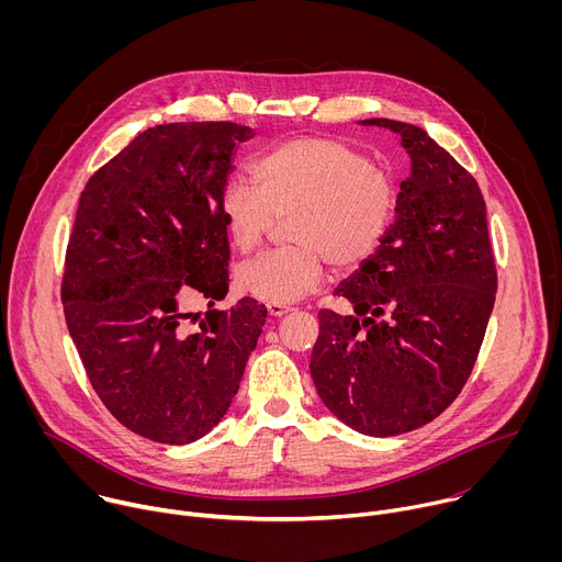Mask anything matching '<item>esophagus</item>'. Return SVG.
<instances>
[{
  "instance_id": "obj_1",
  "label": "esophagus",
  "mask_w": 562,
  "mask_h": 562,
  "mask_svg": "<svg viewBox=\"0 0 562 562\" xmlns=\"http://www.w3.org/2000/svg\"><path fill=\"white\" fill-rule=\"evenodd\" d=\"M269 308V315H273V317H280V315H286L289 311H293L289 304H269L267 306Z\"/></svg>"
}]
</instances>
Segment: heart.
Masks as SVG:
<instances>
[{
	"mask_svg": "<svg viewBox=\"0 0 562 562\" xmlns=\"http://www.w3.org/2000/svg\"><path fill=\"white\" fill-rule=\"evenodd\" d=\"M254 187L228 180L220 217L239 254L258 249L276 217H286L291 245L267 251L235 271V284L269 304L297 300L323 280L325 265L349 271L384 243L395 211L389 171L351 144L325 135H297L271 144L251 162Z\"/></svg>",
	"mask_w": 562,
	"mask_h": 562,
	"instance_id": "heart-1",
	"label": "heart"
}]
</instances>
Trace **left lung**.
Segmentation results:
<instances>
[{
    "label": "left lung",
    "instance_id": "left-lung-1",
    "mask_svg": "<svg viewBox=\"0 0 562 562\" xmlns=\"http://www.w3.org/2000/svg\"><path fill=\"white\" fill-rule=\"evenodd\" d=\"M403 137L412 176L380 249L336 289L353 313H317L311 378L327 409L375 438L414 431L462 391L498 273L477 182L420 126L362 120Z\"/></svg>",
    "mask_w": 562,
    "mask_h": 562
}]
</instances>
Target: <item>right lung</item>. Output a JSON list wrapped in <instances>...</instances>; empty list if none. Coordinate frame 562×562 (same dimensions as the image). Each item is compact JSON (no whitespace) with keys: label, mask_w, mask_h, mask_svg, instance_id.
<instances>
[{"label":"right lung","mask_w":562,"mask_h":562,"mask_svg":"<svg viewBox=\"0 0 562 562\" xmlns=\"http://www.w3.org/2000/svg\"><path fill=\"white\" fill-rule=\"evenodd\" d=\"M251 135L235 122L159 124L79 195L61 278L68 334L104 407L155 442L187 445L222 420L265 327L251 297L213 308L231 258L220 191ZM195 294L204 318L183 308Z\"/></svg>","instance_id":"1"}]
</instances>
